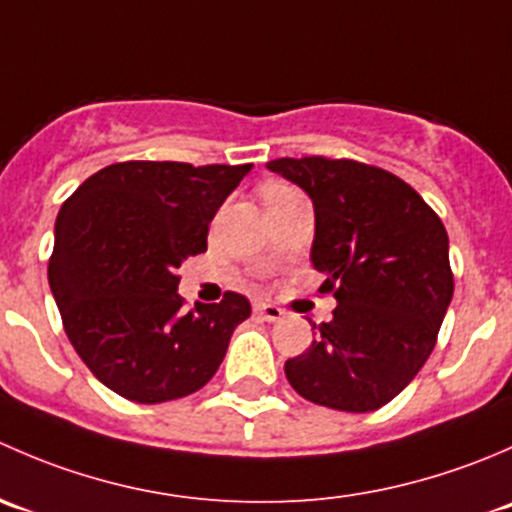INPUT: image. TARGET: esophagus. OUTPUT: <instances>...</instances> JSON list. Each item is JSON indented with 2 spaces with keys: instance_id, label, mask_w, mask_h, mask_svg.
Segmentation results:
<instances>
[{
  "instance_id": "1",
  "label": "esophagus",
  "mask_w": 512,
  "mask_h": 512,
  "mask_svg": "<svg viewBox=\"0 0 512 512\" xmlns=\"http://www.w3.org/2000/svg\"><path fill=\"white\" fill-rule=\"evenodd\" d=\"M255 314L265 322H280L285 317V309L277 307V304H267V302H257L255 304Z\"/></svg>"
}]
</instances>
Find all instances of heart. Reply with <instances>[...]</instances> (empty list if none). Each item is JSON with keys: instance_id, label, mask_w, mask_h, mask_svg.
Returning <instances> with one entry per match:
<instances>
[{"instance_id": "b5f03b06", "label": "heart", "mask_w": 512, "mask_h": 512, "mask_svg": "<svg viewBox=\"0 0 512 512\" xmlns=\"http://www.w3.org/2000/svg\"><path fill=\"white\" fill-rule=\"evenodd\" d=\"M292 188H287V185H270V188L265 190V198L267 195H282V193H289Z\"/></svg>"}]
</instances>
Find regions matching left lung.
<instances>
[{"label":"left lung","mask_w":512,"mask_h":512,"mask_svg":"<svg viewBox=\"0 0 512 512\" xmlns=\"http://www.w3.org/2000/svg\"><path fill=\"white\" fill-rule=\"evenodd\" d=\"M267 168L312 198V265L337 309L304 354L287 359L292 389L327 409L389 404L436 347L453 297L448 232L399 175L349 158H277Z\"/></svg>","instance_id":"left-lung-1"}]
</instances>
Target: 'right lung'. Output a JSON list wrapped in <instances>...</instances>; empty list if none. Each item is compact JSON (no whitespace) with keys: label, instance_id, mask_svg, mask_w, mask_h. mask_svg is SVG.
<instances>
[{"label":"right lung","instance_id":"1","mask_svg":"<svg viewBox=\"0 0 512 512\" xmlns=\"http://www.w3.org/2000/svg\"><path fill=\"white\" fill-rule=\"evenodd\" d=\"M250 168L126 160L61 205L51 294L71 347L123 399L160 404L203 389L250 317L237 292L195 309L178 294L180 262L208 250L210 220Z\"/></svg>","mask_w":512,"mask_h":512}]
</instances>
